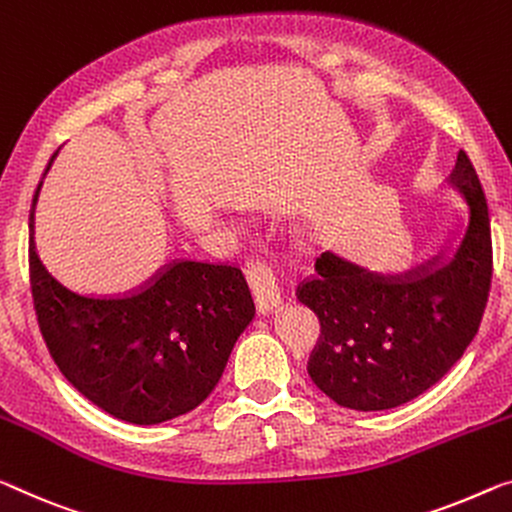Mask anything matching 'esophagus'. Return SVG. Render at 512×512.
<instances>
[{
    "label": "esophagus",
    "instance_id": "34e87169",
    "mask_svg": "<svg viewBox=\"0 0 512 512\" xmlns=\"http://www.w3.org/2000/svg\"><path fill=\"white\" fill-rule=\"evenodd\" d=\"M249 279L254 283V290L258 295V304L265 313H272L281 309V304L286 297H283L281 281L274 272V267L265 261H256L249 267Z\"/></svg>",
    "mask_w": 512,
    "mask_h": 512
}]
</instances>
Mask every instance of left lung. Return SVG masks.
I'll return each instance as SVG.
<instances>
[{"label":"left lung","mask_w":512,"mask_h":512,"mask_svg":"<svg viewBox=\"0 0 512 512\" xmlns=\"http://www.w3.org/2000/svg\"><path fill=\"white\" fill-rule=\"evenodd\" d=\"M446 187L467 215L435 254L405 270H373L325 251L297 290L322 325L309 375L336 405L382 412L410 403L474 341L490 290V217L462 151Z\"/></svg>","instance_id":"obj_1"}]
</instances>
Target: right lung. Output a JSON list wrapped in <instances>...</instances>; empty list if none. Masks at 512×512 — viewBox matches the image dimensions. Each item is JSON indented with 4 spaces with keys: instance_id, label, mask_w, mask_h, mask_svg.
Wrapping results in <instances>:
<instances>
[{
    "instance_id": "add662e5",
    "label": "right lung",
    "mask_w": 512,
    "mask_h": 512,
    "mask_svg": "<svg viewBox=\"0 0 512 512\" xmlns=\"http://www.w3.org/2000/svg\"><path fill=\"white\" fill-rule=\"evenodd\" d=\"M52 162L54 155L45 174ZM41 185L29 212L31 295L61 375L100 410L137 426L192 412L217 387L256 316L245 274L233 265L176 261L132 295H77L36 254Z\"/></svg>"
}]
</instances>
